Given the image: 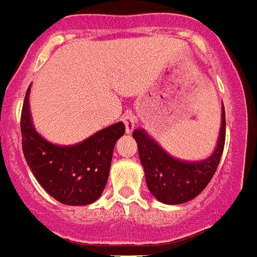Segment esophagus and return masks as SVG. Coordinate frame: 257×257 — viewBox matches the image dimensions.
I'll list each match as a JSON object with an SVG mask.
<instances>
[{
    "label": "esophagus",
    "mask_w": 257,
    "mask_h": 257,
    "mask_svg": "<svg viewBox=\"0 0 257 257\" xmlns=\"http://www.w3.org/2000/svg\"><path fill=\"white\" fill-rule=\"evenodd\" d=\"M122 120H123L124 126H126V133L130 134L133 133L135 123H137V116L134 115L133 113H126L122 116Z\"/></svg>",
    "instance_id": "esophagus-1"
}]
</instances>
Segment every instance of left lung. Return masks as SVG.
<instances>
[{
	"label": "left lung",
	"mask_w": 257,
	"mask_h": 257,
	"mask_svg": "<svg viewBox=\"0 0 257 257\" xmlns=\"http://www.w3.org/2000/svg\"><path fill=\"white\" fill-rule=\"evenodd\" d=\"M139 159L147 186L152 196L167 205H179L193 200L213 179L224 148L226 118L222 106V122L217 147L209 158L200 162H184L164 151L144 130H134Z\"/></svg>",
	"instance_id": "8db88e82"
}]
</instances>
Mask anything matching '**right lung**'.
Wrapping results in <instances>:
<instances>
[{
  "instance_id": "add662e5",
  "label": "right lung",
  "mask_w": 257,
  "mask_h": 257,
  "mask_svg": "<svg viewBox=\"0 0 257 257\" xmlns=\"http://www.w3.org/2000/svg\"><path fill=\"white\" fill-rule=\"evenodd\" d=\"M29 94L30 86L22 107L21 134L23 155L33 175L59 202L71 206L93 203L105 189L114 146L124 134V124H111L75 146H56L34 128Z\"/></svg>"
}]
</instances>
